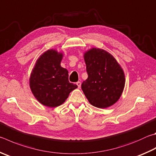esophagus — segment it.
I'll return each instance as SVG.
<instances>
[{
  "mask_svg": "<svg viewBox=\"0 0 156 156\" xmlns=\"http://www.w3.org/2000/svg\"><path fill=\"white\" fill-rule=\"evenodd\" d=\"M76 84H77V85H78V88H80V87H81V83H80V82H77V83H76Z\"/></svg>",
  "mask_w": 156,
  "mask_h": 156,
  "instance_id": "esophagus-1",
  "label": "esophagus"
}]
</instances>
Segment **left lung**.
<instances>
[{
	"label": "left lung",
	"mask_w": 156,
	"mask_h": 156,
	"mask_svg": "<svg viewBox=\"0 0 156 156\" xmlns=\"http://www.w3.org/2000/svg\"><path fill=\"white\" fill-rule=\"evenodd\" d=\"M88 78L81 88L89 103L106 108L117 102L125 86L123 69L106 51L92 48L84 56Z\"/></svg>",
	"instance_id": "obj_1"
}]
</instances>
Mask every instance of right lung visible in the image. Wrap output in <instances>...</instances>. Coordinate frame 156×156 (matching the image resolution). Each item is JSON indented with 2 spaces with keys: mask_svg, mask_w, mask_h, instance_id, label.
I'll list each match as a JSON object with an SVG mask.
<instances>
[{
  "mask_svg": "<svg viewBox=\"0 0 156 156\" xmlns=\"http://www.w3.org/2000/svg\"><path fill=\"white\" fill-rule=\"evenodd\" d=\"M61 53L50 50L38 58L31 73L30 87L39 102L48 107L63 104L70 92L78 87L70 83L68 71L61 66Z\"/></svg>",
  "mask_w": 156,
  "mask_h": 156,
  "instance_id": "obj_1",
  "label": "right lung"
}]
</instances>
